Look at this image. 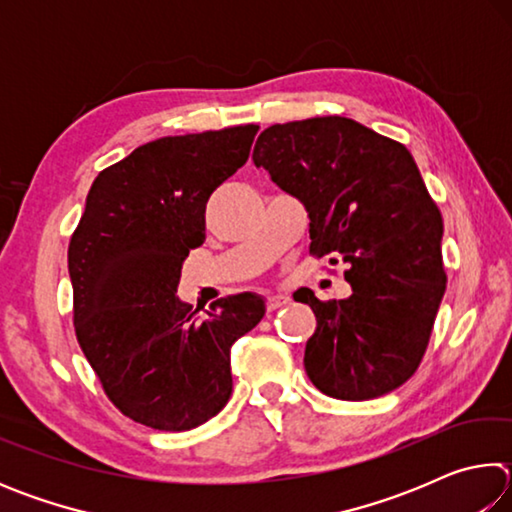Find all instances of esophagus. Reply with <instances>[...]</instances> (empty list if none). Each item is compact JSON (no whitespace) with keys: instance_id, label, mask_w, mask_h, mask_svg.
Wrapping results in <instances>:
<instances>
[{"instance_id":"1","label":"esophagus","mask_w":512,"mask_h":512,"mask_svg":"<svg viewBox=\"0 0 512 512\" xmlns=\"http://www.w3.org/2000/svg\"><path fill=\"white\" fill-rule=\"evenodd\" d=\"M289 302V298L287 296H268L266 298V309L268 311H275V309H280V307H284Z\"/></svg>"}]
</instances>
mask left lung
Segmentation results:
<instances>
[{"mask_svg":"<svg viewBox=\"0 0 512 512\" xmlns=\"http://www.w3.org/2000/svg\"><path fill=\"white\" fill-rule=\"evenodd\" d=\"M255 167L309 212V255L348 264L352 296L293 293L316 316L305 370L320 393L361 402L418 370L445 296L443 216L406 146L345 117L275 124Z\"/></svg>","mask_w":512,"mask_h":512,"instance_id":"obj_1","label":"left lung"}]
</instances>
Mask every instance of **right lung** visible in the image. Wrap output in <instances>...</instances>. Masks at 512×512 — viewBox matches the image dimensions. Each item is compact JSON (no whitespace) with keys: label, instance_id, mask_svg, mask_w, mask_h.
I'll use <instances>...</instances> for the list:
<instances>
[{"label":"right lung","instance_id":"obj_1","mask_svg":"<svg viewBox=\"0 0 512 512\" xmlns=\"http://www.w3.org/2000/svg\"><path fill=\"white\" fill-rule=\"evenodd\" d=\"M257 124L160 137L94 178L69 239L74 332L108 400L144 427L187 431L230 400L232 343L264 318L253 293L205 318L176 298L205 241V205L250 155Z\"/></svg>","mask_w":512,"mask_h":512}]
</instances>
